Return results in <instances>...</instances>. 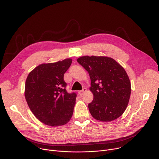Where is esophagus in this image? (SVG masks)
<instances>
[{"instance_id": "34e87169", "label": "esophagus", "mask_w": 159, "mask_h": 159, "mask_svg": "<svg viewBox=\"0 0 159 159\" xmlns=\"http://www.w3.org/2000/svg\"><path fill=\"white\" fill-rule=\"evenodd\" d=\"M86 90H87V89H86V88H83L82 90H80V91H79V94L80 96H82L83 94H84V93L85 92V91H86Z\"/></svg>"}]
</instances>
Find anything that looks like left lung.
<instances>
[{"mask_svg": "<svg viewBox=\"0 0 159 159\" xmlns=\"http://www.w3.org/2000/svg\"><path fill=\"white\" fill-rule=\"evenodd\" d=\"M77 61L90 77L93 94L88 104L91 115L103 122L119 118L126 110L131 94V83L123 67L107 57L83 56Z\"/></svg>", "mask_w": 159, "mask_h": 159, "instance_id": "left-lung-1", "label": "left lung"}]
</instances>
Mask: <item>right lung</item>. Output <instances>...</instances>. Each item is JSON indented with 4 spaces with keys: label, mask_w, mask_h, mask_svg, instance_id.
I'll use <instances>...</instances> for the list:
<instances>
[{
    "label": "right lung",
    "mask_w": 159,
    "mask_h": 159,
    "mask_svg": "<svg viewBox=\"0 0 159 159\" xmlns=\"http://www.w3.org/2000/svg\"><path fill=\"white\" fill-rule=\"evenodd\" d=\"M72 60L66 58L38 66L28 75L25 98L37 119L50 126H59L71 119L77 94L66 91L64 75Z\"/></svg>",
    "instance_id": "right-lung-1"
}]
</instances>
